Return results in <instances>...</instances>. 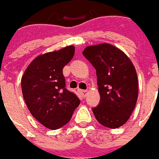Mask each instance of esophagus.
Instances as JSON below:
<instances>
[{"mask_svg": "<svg viewBox=\"0 0 159 159\" xmlns=\"http://www.w3.org/2000/svg\"><path fill=\"white\" fill-rule=\"evenodd\" d=\"M79 92L80 93L81 95H83L84 97H85L87 95V92H88V90H87V89H79Z\"/></svg>", "mask_w": 159, "mask_h": 159, "instance_id": "esophagus-1", "label": "esophagus"}]
</instances>
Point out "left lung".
Wrapping results in <instances>:
<instances>
[{"instance_id": "left-lung-1", "label": "left lung", "mask_w": 159, "mask_h": 159, "mask_svg": "<svg viewBox=\"0 0 159 159\" xmlns=\"http://www.w3.org/2000/svg\"><path fill=\"white\" fill-rule=\"evenodd\" d=\"M83 55L96 70L100 103L93 107L96 120L109 128L125 124L138 96V75L134 65L121 50L101 43L84 48Z\"/></svg>"}]
</instances>
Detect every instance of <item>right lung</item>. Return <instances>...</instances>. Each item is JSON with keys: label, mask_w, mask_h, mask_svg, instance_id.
<instances>
[{"label": "right lung", "mask_w": 159, "mask_h": 159, "mask_svg": "<svg viewBox=\"0 0 159 159\" xmlns=\"http://www.w3.org/2000/svg\"><path fill=\"white\" fill-rule=\"evenodd\" d=\"M75 47L44 53L33 60L21 78V91L31 114L52 130L70 120L80 103L75 93L65 87L63 69L74 57Z\"/></svg>", "instance_id": "obj_1"}]
</instances>
